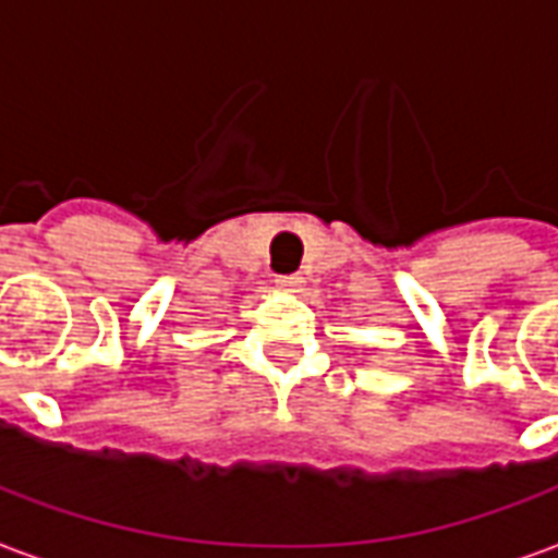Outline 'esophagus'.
I'll use <instances>...</instances> for the list:
<instances>
[{
	"label": "esophagus",
	"instance_id": "obj_1",
	"mask_svg": "<svg viewBox=\"0 0 558 558\" xmlns=\"http://www.w3.org/2000/svg\"><path fill=\"white\" fill-rule=\"evenodd\" d=\"M275 283H278L280 290H287V292H302L304 290L302 275H283V278H278Z\"/></svg>",
	"mask_w": 558,
	"mask_h": 558
}]
</instances>
